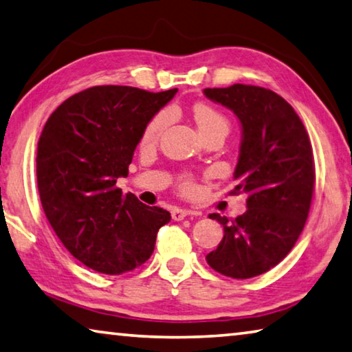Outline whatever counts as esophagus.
<instances>
[{
    "label": "esophagus",
    "mask_w": 352,
    "mask_h": 352,
    "mask_svg": "<svg viewBox=\"0 0 352 352\" xmlns=\"http://www.w3.org/2000/svg\"><path fill=\"white\" fill-rule=\"evenodd\" d=\"M189 214V211H186V210H182V208H174V210L170 211V216H172V219L174 220H183L184 217H186Z\"/></svg>",
    "instance_id": "obj_1"
}]
</instances>
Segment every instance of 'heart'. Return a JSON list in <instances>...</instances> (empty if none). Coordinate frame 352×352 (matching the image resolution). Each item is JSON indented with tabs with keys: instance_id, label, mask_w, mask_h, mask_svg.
I'll use <instances>...</instances> for the list:
<instances>
[{
	"instance_id": "b5f03b06",
	"label": "heart",
	"mask_w": 352,
	"mask_h": 352,
	"mask_svg": "<svg viewBox=\"0 0 352 352\" xmlns=\"http://www.w3.org/2000/svg\"><path fill=\"white\" fill-rule=\"evenodd\" d=\"M192 115L200 133L204 135V138L214 133H223L226 136L230 130V119L223 111H220L216 107L208 104V102H197L192 107ZM170 121V111L162 110L155 115L151 121L147 122L142 132V142H153L158 140L160 133L163 132ZM180 188L183 192H190L194 190V183L189 178H182Z\"/></svg>"
}]
</instances>
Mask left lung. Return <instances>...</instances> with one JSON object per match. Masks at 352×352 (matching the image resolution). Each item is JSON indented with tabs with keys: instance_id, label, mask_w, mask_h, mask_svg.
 <instances>
[{
	"instance_id": "obj_1",
	"label": "left lung",
	"mask_w": 352,
	"mask_h": 352,
	"mask_svg": "<svg viewBox=\"0 0 352 352\" xmlns=\"http://www.w3.org/2000/svg\"><path fill=\"white\" fill-rule=\"evenodd\" d=\"M205 94L242 124L237 186L230 194H248L242 216H210L225 234L206 262L225 276L248 279L279 264L302 233L315 190L312 144L294 107L269 88L234 83Z\"/></svg>"
}]
</instances>
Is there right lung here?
<instances>
[{
  "instance_id": "obj_1",
  "label": "right lung",
  "mask_w": 352,
  "mask_h": 352,
  "mask_svg": "<svg viewBox=\"0 0 352 352\" xmlns=\"http://www.w3.org/2000/svg\"><path fill=\"white\" fill-rule=\"evenodd\" d=\"M175 93L91 87L47 118L35 160L40 201L65 248L88 269L121 275L142 265L170 220L163 208L122 194L116 180L127 177L147 122Z\"/></svg>"
}]
</instances>
